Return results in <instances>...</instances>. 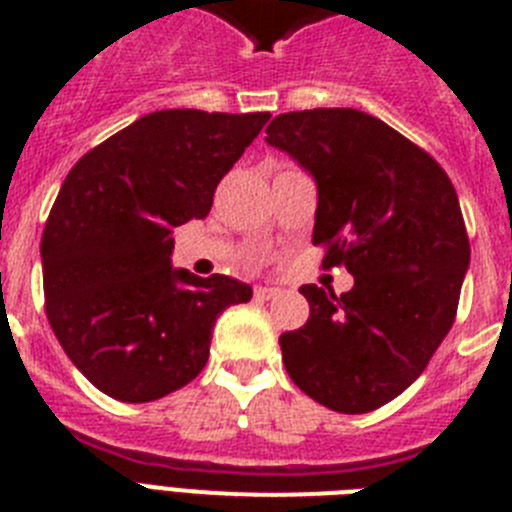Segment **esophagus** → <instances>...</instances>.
Masks as SVG:
<instances>
[{"label":"esophagus","mask_w":512,"mask_h":512,"mask_svg":"<svg viewBox=\"0 0 512 512\" xmlns=\"http://www.w3.org/2000/svg\"><path fill=\"white\" fill-rule=\"evenodd\" d=\"M253 295H256V300L266 302V300H274V297L282 295V289H277V287H256V292H253Z\"/></svg>","instance_id":"34e87169"}]
</instances>
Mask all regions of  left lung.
Here are the masks:
<instances>
[{
	"instance_id": "left-lung-1",
	"label": "left lung",
	"mask_w": 512,
	"mask_h": 512,
	"mask_svg": "<svg viewBox=\"0 0 512 512\" xmlns=\"http://www.w3.org/2000/svg\"><path fill=\"white\" fill-rule=\"evenodd\" d=\"M266 143L315 179L312 243L354 287L336 297L302 284L310 318L279 336L287 374L305 395L359 415L395 400L423 374L454 325L469 238L446 171L379 117L351 107L284 112Z\"/></svg>"
}]
</instances>
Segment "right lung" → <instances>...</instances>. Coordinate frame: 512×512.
<instances>
[{
    "label": "right lung",
    "mask_w": 512,
    "mask_h": 512,
    "mask_svg": "<svg viewBox=\"0 0 512 512\" xmlns=\"http://www.w3.org/2000/svg\"><path fill=\"white\" fill-rule=\"evenodd\" d=\"M269 112L158 110L81 156L40 241L45 315L66 356L104 395L151 402L205 369L215 320L253 289L174 269V228L212 194Z\"/></svg>",
    "instance_id": "right-lung-1"
}]
</instances>
